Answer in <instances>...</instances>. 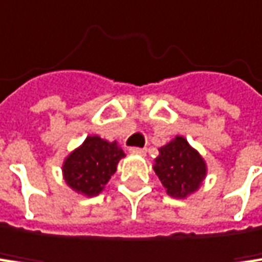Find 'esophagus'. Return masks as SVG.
I'll list each match as a JSON object with an SVG mask.
<instances>
[{
	"label": "esophagus",
	"mask_w": 262,
	"mask_h": 262,
	"mask_svg": "<svg viewBox=\"0 0 262 262\" xmlns=\"http://www.w3.org/2000/svg\"><path fill=\"white\" fill-rule=\"evenodd\" d=\"M128 150H130L132 154H141V156L146 154V147H130Z\"/></svg>",
	"instance_id": "esophagus-1"
}]
</instances>
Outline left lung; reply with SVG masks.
Returning a JSON list of instances; mask_svg holds the SVG:
<instances>
[{
  "instance_id": "8db88e82",
  "label": "left lung",
  "mask_w": 262,
  "mask_h": 262,
  "mask_svg": "<svg viewBox=\"0 0 262 262\" xmlns=\"http://www.w3.org/2000/svg\"><path fill=\"white\" fill-rule=\"evenodd\" d=\"M159 150L154 171L169 196L185 198L200 188L206 178V163L185 138L176 137Z\"/></svg>"
}]
</instances>
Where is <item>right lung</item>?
<instances>
[{
    "instance_id": "obj_1",
    "label": "right lung",
    "mask_w": 262,
    "mask_h": 262,
    "mask_svg": "<svg viewBox=\"0 0 262 262\" xmlns=\"http://www.w3.org/2000/svg\"><path fill=\"white\" fill-rule=\"evenodd\" d=\"M124 150L116 141L108 143L100 137H88L62 165L67 185L86 196L99 195L115 173Z\"/></svg>"
}]
</instances>
